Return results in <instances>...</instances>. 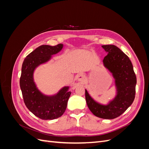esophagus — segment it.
I'll list each match as a JSON object with an SVG mask.
<instances>
[{"mask_svg":"<svg viewBox=\"0 0 149 149\" xmlns=\"http://www.w3.org/2000/svg\"><path fill=\"white\" fill-rule=\"evenodd\" d=\"M85 79V75L83 73L79 74L77 76V80L79 82H83L84 81V80Z\"/></svg>","mask_w":149,"mask_h":149,"instance_id":"34e87169","label":"esophagus"}]
</instances>
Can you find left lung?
I'll use <instances>...</instances> for the list:
<instances>
[{
	"instance_id": "8db88e82",
	"label": "left lung",
	"mask_w": 149,
	"mask_h": 149,
	"mask_svg": "<svg viewBox=\"0 0 149 149\" xmlns=\"http://www.w3.org/2000/svg\"><path fill=\"white\" fill-rule=\"evenodd\" d=\"M107 55L104 58L103 66L114 79L115 96L106 104L98 102L85 89L88 107L100 118L112 119L118 118L132 104L136 94V76L129 57L114 45H102Z\"/></svg>"
}]
</instances>
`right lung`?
Masks as SVG:
<instances>
[{"label":"right lung","mask_w":149,"mask_h":149,"mask_svg":"<svg viewBox=\"0 0 149 149\" xmlns=\"http://www.w3.org/2000/svg\"><path fill=\"white\" fill-rule=\"evenodd\" d=\"M63 48L62 43L53 47L43 45L26 56L22 64L20 86L25 104L35 116L43 120H53L63 114L71 92L70 86H65L56 93L43 94L35 82L34 73L38 66L50 61L53 55Z\"/></svg>","instance_id":"1"}]
</instances>
